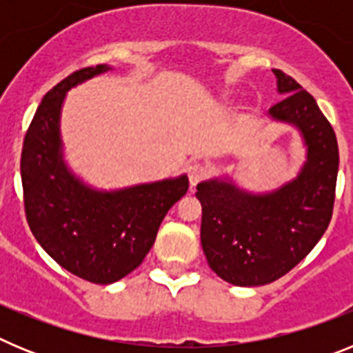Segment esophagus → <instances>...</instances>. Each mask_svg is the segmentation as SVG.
<instances>
[{"label":"esophagus","instance_id":"obj_1","mask_svg":"<svg viewBox=\"0 0 353 353\" xmlns=\"http://www.w3.org/2000/svg\"><path fill=\"white\" fill-rule=\"evenodd\" d=\"M187 174H189V182H191V185H196V183L207 174V166L201 164V162H194V164H191V166L187 168Z\"/></svg>","mask_w":353,"mask_h":353}]
</instances>
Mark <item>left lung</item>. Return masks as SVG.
<instances>
[{
    "mask_svg": "<svg viewBox=\"0 0 353 353\" xmlns=\"http://www.w3.org/2000/svg\"><path fill=\"white\" fill-rule=\"evenodd\" d=\"M283 97L267 117L293 127L305 157L293 179L252 192L228 174L198 183L201 248L210 269L235 286L276 281L310 254L332 217L339 154L316 101L293 77L272 68Z\"/></svg>",
    "mask_w": 353,
    "mask_h": 353,
    "instance_id": "obj_1",
    "label": "left lung"
}]
</instances>
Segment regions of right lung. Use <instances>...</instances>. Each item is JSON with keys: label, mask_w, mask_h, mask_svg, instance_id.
Here are the masks:
<instances>
[{"label": "right lung", "mask_w": 353, "mask_h": 353, "mask_svg": "<svg viewBox=\"0 0 353 353\" xmlns=\"http://www.w3.org/2000/svg\"><path fill=\"white\" fill-rule=\"evenodd\" d=\"M109 70L111 65L81 68L48 92L31 120L21 155L31 233L56 263L95 285H111L138 269L164 215L189 189L183 173L105 191L70 170L60 127L67 93Z\"/></svg>", "instance_id": "right-lung-1"}]
</instances>
